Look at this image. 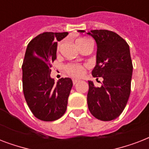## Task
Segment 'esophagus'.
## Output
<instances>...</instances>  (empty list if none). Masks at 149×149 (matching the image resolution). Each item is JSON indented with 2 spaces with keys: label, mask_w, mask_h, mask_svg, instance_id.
I'll use <instances>...</instances> for the list:
<instances>
[{
  "label": "esophagus",
  "mask_w": 149,
  "mask_h": 149,
  "mask_svg": "<svg viewBox=\"0 0 149 149\" xmlns=\"http://www.w3.org/2000/svg\"><path fill=\"white\" fill-rule=\"evenodd\" d=\"M78 82H79V79H72V84H74V85H75V84H77V83H78Z\"/></svg>",
  "instance_id": "obj_1"
}]
</instances>
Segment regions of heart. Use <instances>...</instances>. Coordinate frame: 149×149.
Masks as SVG:
<instances>
[{"mask_svg":"<svg viewBox=\"0 0 149 149\" xmlns=\"http://www.w3.org/2000/svg\"><path fill=\"white\" fill-rule=\"evenodd\" d=\"M91 42V40L89 38H78L76 41L77 46L80 48L81 46L85 44V43ZM61 45H62V42H58L57 45V52L60 50ZM84 70H85V66L80 64H76V63H69L65 66V72H67L68 74L70 75L71 77H82L84 73Z\"/></svg>","mask_w":149,"mask_h":149,"instance_id":"heart-1","label":"heart"}]
</instances>
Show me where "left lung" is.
<instances>
[{"label":"left lung","mask_w":149,"mask_h":149,"mask_svg":"<svg viewBox=\"0 0 149 149\" xmlns=\"http://www.w3.org/2000/svg\"><path fill=\"white\" fill-rule=\"evenodd\" d=\"M87 34L95 39L97 46L92 75L103 78L100 87L88 81L89 111L98 120H112L122 113L131 93L133 65L129 45L113 31L91 30Z\"/></svg>","instance_id":"8db88e82"}]
</instances>
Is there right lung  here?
Masks as SVG:
<instances>
[{
  "label": "right lung",
  "mask_w": 149,
  "mask_h": 149,
  "mask_svg": "<svg viewBox=\"0 0 149 149\" xmlns=\"http://www.w3.org/2000/svg\"><path fill=\"white\" fill-rule=\"evenodd\" d=\"M68 32H44L34 38L27 47L22 64L23 93L34 116L53 121L65 113L72 86L70 78L57 83L51 78V63L56 58L57 42Z\"/></svg>",
  "instance_id": "add662e5"
}]
</instances>
